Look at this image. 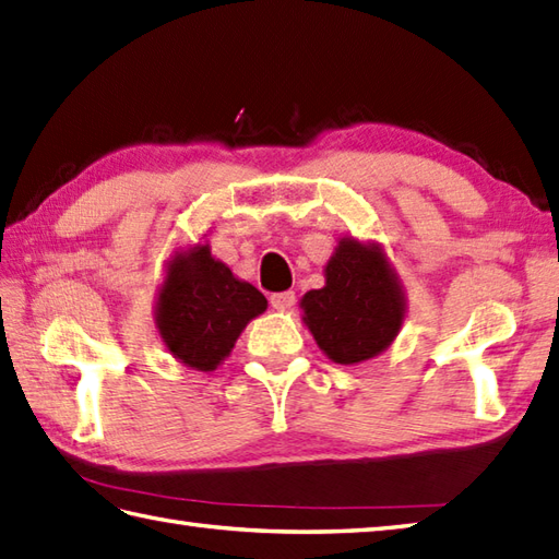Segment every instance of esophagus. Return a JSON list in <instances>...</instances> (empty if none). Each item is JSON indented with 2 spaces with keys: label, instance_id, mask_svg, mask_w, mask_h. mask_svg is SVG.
I'll use <instances>...</instances> for the list:
<instances>
[{
  "label": "esophagus",
  "instance_id": "obj_1",
  "mask_svg": "<svg viewBox=\"0 0 559 559\" xmlns=\"http://www.w3.org/2000/svg\"><path fill=\"white\" fill-rule=\"evenodd\" d=\"M293 305H295V293L293 290H283V293L271 295V308L273 310H290Z\"/></svg>",
  "mask_w": 559,
  "mask_h": 559
}]
</instances>
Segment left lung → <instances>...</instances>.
<instances>
[{
	"mask_svg": "<svg viewBox=\"0 0 559 559\" xmlns=\"http://www.w3.org/2000/svg\"><path fill=\"white\" fill-rule=\"evenodd\" d=\"M300 308L322 354L356 366L395 342L407 317V295L385 247L346 235L326 261L324 286L305 293Z\"/></svg>",
	"mask_w": 559,
	"mask_h": 559,
	"instance_id": "1",
	"label": "left lung"
}]
</instances>
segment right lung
Wrapping results in <instances>:
<instances>
[{
	"mask_svg": "<svg viewBox=\"0 0 559 559\" xmlns=\"http://www.w3.org/2000/svg\"><path fill=\"white\" fill-rule=\"evenodd\" d=\"M205 237L174 249L164 261L155 326L167 352L186 368L211 373L235 348L245 326L269 302L211 254Z\"/></svg>",
	"mask_w": 559,
	"mask_h": 559,
	"instance_id": "1",
	"label": "right lung"
}]
</instances>
